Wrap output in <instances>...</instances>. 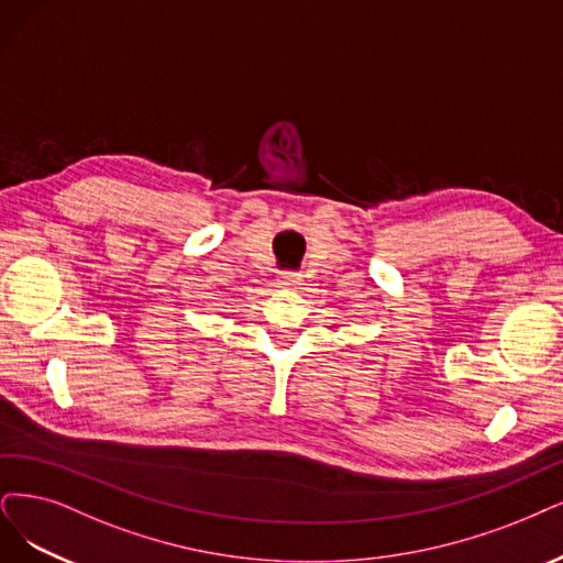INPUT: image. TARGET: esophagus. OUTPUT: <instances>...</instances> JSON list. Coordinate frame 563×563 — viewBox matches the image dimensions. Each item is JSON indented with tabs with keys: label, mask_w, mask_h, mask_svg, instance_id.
I'll list each match as a JSON object with an SVG mask.
<instances>
[{
	"label": "esophagus",
	"mask_w": 563,
	"mask_h": 563,
	"mask_svg": "<svg viewBox=\"0 0 563 563\" xmlns=\"http://www.w3.org/2000/svg\"><path fill=\"white\" fill-rule=\"evenodd\" d=\"M299 283H301V276L297 274V271H283V274L278 276L280 287H295Z\"/></svg>",
	"instance_id": "1"
}]
</instances>
